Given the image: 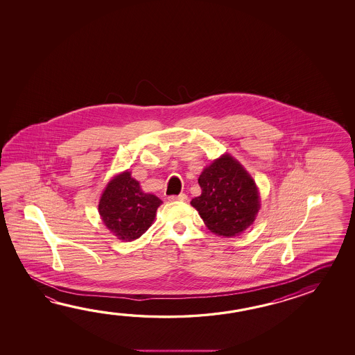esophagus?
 <instances>
[{"mask_svg":"<svg viewBox=\"0 0 355 355\" xmlns=\"http://www.w3.org/2000/svg\"><path fill=\"white\" fill-rule=\"evenodd\" d=\"M168 200L169 202H177V200L184 202V200H187V194H184V193H180L178 196H169Z\"/></svg>","mask_w":355,"mask_h":355,"instance_id":"esophagus-1","label":"esophagus"}]
</instances>
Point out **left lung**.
Segmentation results:
<instances>
[{"label":"left lung","mask_w":355,"mask_h":355,"mask_svg":"<svg viewBox=\"0 0 355 355\" xmlns=\"http://www.w3.org/2000/svg\"><path fill=\"white\" fill-rule=\"evenodd\" d=\"M202 194L191 205L214 234L234 236L254 222L261 208L254 180L230 155L203 169L198 178Z\"/></svg>","instance_id":"8db88e82"}]
</instances>
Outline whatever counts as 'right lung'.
I'll use <instances>...</instances> for the list:
<instances>
[{
    "label": "right lung",
    "instance_id": "right-lung-1",
    "mask_svg": "<svg viewBox=\"0 0 355 355\" xmlns=\"http://www.w3.org/2000/svg\"><path fill=\"white\" fill-rule=\"evenodd\" d=\"M162 200L144 193L128 171L114 175L101 196L98 211L108 230L123 242L146 233L156 217Z\"/></svg>",
    "mask_w": 355,
    "mask_h": 355
}]
</instances>
